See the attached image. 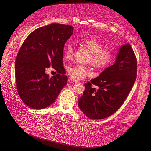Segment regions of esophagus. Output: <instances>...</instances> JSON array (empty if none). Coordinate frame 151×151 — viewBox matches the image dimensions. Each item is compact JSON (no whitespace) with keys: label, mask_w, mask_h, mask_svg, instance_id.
<instances>
[{"label":"esophagus","mask_w":151,"mask_h":151,"mask_svg":"<svg viewBox=\"0 0 151 151\" xmlns=\"http://www.w3.org/2000/svg\"><path fill=\"white\" fill-rule=\"evenodd\" d=\"M69 81H70V82H74V83H77V82H78L77 80L75 79V78H73V77H69Z\"/></svg>","instance_id":"34e87169"}]
</instances>
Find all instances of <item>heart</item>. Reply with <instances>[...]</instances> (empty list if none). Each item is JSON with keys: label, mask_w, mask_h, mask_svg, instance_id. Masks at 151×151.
I'll return each instance as SVG.
<instances>
[{"label": "heart", "mask_w": 151, "mask_h": 151, "mask_svg": "<svg viewBox=\"0 0 151 151\" xmlns=\"http://www.w3.org/2000/svg\"><path fill=\"white\" fill-rule=\"evenodd\" d=\"M77 43L80 45L87 48L91 52L88 62L98 70H103L108 68L112 63L115 53L110 47H103L101 42L93 37H81L77 39ZM74 55V48L71 45L65 46L64 49V56L67 60H71ZM68 73L75 79L81 80L91 74L90 69L82 65L69 67Z\"/></svg>", "instance_id": "heart-1"}]
</instances>
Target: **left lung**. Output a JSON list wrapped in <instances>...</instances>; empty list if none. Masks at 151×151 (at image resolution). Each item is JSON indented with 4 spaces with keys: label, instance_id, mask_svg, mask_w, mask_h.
I'll return each instance as SVG.
<instances>
[{
    "label": "left lung",
    "instance_id": "1",
    "mask_svg": "<svg viewBox=\"0 0 151 151\" xmlns=\"http://www.w3.org/2000/svg\"><path fill=\"white\" fill-rule=\"evenodd\" d=\"M136 73L135 54L130 44H125L120 48L113 65L90 82L85 83L83 95L78 99V107L90 119L111 116L127 99L136 81Z\"/></svg>",
    "mask_w": 151,
    "mask_h": 151
}]
</instances>
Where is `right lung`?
<instances>
[{"instance_id":"add662e5","label":"right lung","mask_w":151,"mask_h":151,"mask_svg":"<svg viewBox=\"0 0 151 151\" xmlns=\"http://www.w3.org/2000/svg\"><path fill=\"white\" fill-rule=\"evenodd\" d=\"M73 29L58 23L41 27L29 35L21 45L15 61L17 88L23 103L31 108L48 107L66 85L63 49ZM50 66L58 73L51 78L45 73Z\"/></svg>"}]
</instances>
